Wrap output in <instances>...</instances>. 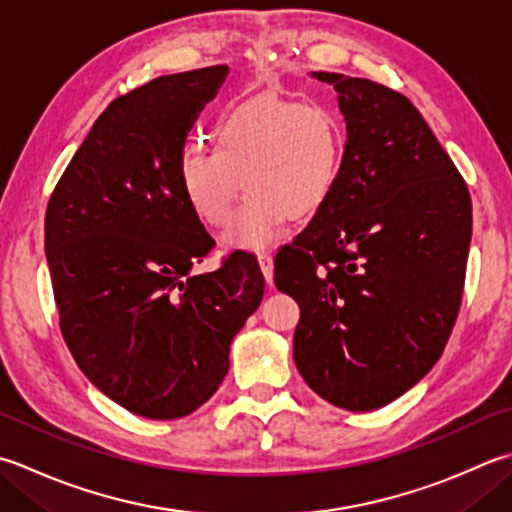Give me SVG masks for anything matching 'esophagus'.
<instances>
[{"instance_id":"esophagus-1","label":"esophagus","mask_w":512,"mask_h":512,"mask_svg":"<svg viewBox=\"0 0 512 512\" xmlns=\"http://www.w3.org/2000/svg\"><path fill=\"white\" fill-rule=\"evenodd\" d=\"M257 262H259V268H262L266 282L268 284L273 282V255H270L268 250H262V253H257Z\"/></svg>"}]
</instances>
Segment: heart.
<instances>
[{
  "instance_id": "1",
  "label": "heart",
  "mask_w": 512,
  "mask_h": 512,
  "mask_svg": "<svg viewBox=\"0 0 512 512\" xmlns=\"http://www.w3.org/2000/svg\"><path fill=\"white\" fill-rule=\"evenodd\" d=\"M215 148L190 144L179 157V179L195 213L210 226L230 222L224 242L259 248L279 235L288 217L315 215L337 186L344 130L322 104H297L259 93L226 108L213 124Z\"/></svg>"
}]
</instances>
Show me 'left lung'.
<instances>
[{"mask_svg":"<svg viewBox=\"0 0 512 512\" xmlns=\"http://www.w3.org/2000/svg\"><path fill=\"white\" fill-rule=\"evenodd\" d=\"M342 173L328 202L275 257L299 304V375L333 406L382 408L442 357L462 306L473 206L464 177L410 99L342 73Z\"/></svg>","mask_w":512,"mask_h":512,"instance_id":"8db88e82","label":"left lung"}]
</instances>
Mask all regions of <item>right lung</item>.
Masks as SVG:
<instances>
[{
	"label": "right lung",
	"instance_id": "right-lung-1",
	"mask_svg": "<svg viewBox=\"0 0 512 512\" xmlns=\"http://www.w3.org/2000/svg\"><path fill=\"white\" fill-rule=\"evenodd\" d=\"M228 66L164 75L113 99L46 208L59 328L82 373L146 419L186 417L215 395L228 350L264 297L257 257L193 275L215 239L179 179L188 130Z\"/></svg>",
	"mask_w": 512,
	"mask_h": 512
}]
</instances>
